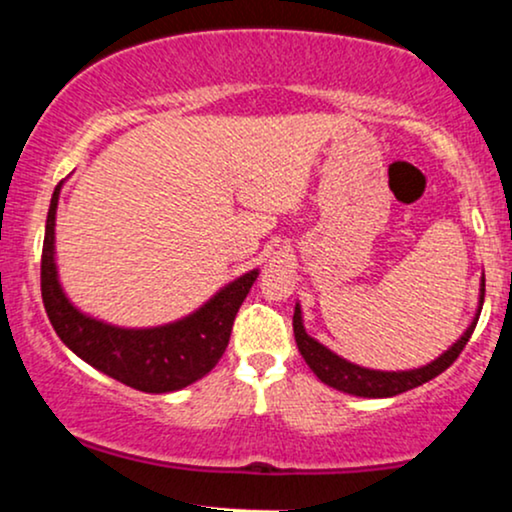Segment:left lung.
Here are the masks:
<instances>
[{"mask_svg": "<svg viewBox=\"0 0 512 512\" xmlns=\"http://www.w3.org/2000/svg\"><path fill=\"white\" fill-rule=\"evenodd\" d=\"M481 303H484V289H481ZM477 320L479 317H474V322L467 327V332L457 339V344H452V349L445 351V354L436 358V361L428 363L424 368L399 370V373L361 368V366H354V363L344 361V358H339L337 354H332L330 349H325L320 342H315L313 337L305 334L303 322H301V308H298V305H296V313H293V334H296L298 351H301L305 363H308L310 370H313L325 385L334 387V390L349 392V395H358V397H395L399 392L414 390V387L428 383V380H433L436 375L443 373L445 368H450L452 363L457 361V356L462 354L464 346H467L474 327H477Z\"/></svg>", "mask_w": 512, "mask_h": 512, "instance_id": "left-lung-1", "label": "left lung"}]
</instances>
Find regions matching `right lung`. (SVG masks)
Listing matches in <instances>:
<instances>
[{"label":"right lung","mask_w":512,"mask_h":512,"mask_svg":"<svg viewBox=\"0 0 512 512\" xmlns=\"http://www.w3.org/2000/svg\"><path fill=\"white\" fill-rule=\"evenodd\" d=\"M60 185L55 187L50 202L40 257V293L57 337L93 368L134 390L173 392L207 375L226 351L233 320L255 284L257 272L240 276L195 315L166 327L122 330L86 317L67 301L57 281L55 211Z\"/></svg>","instance_id":"1"}]
</instances>
